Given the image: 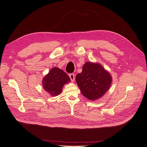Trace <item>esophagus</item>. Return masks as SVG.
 <instances>
[{
	"mask_svg": "<svg viewBox=\"0 0 147 147\" xmlns=\"http://www.w3.org/2000/svg\"><path fill=\"white\" fill-rule=\"evenodd\" d=\"M69 77H70L71 80L73 82L74 80H75V74H69Z\"/></svg>",
	"mask_w": 147,
	"mask_h": 147,
	"instance_id": "1",
	"label": "esophagus"
}]
</instances>
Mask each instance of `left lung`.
I'll return each mask as SVG.
<instances>
[{
    "mask_svg": "<svg viewBox=\"0 0 147 147\" xmlns=\"http://www.w3.org/2000/svg\"><path fill=\"white\" fill-rule=\"evenodd\" d=\"M112 77L98 63H86L82 72L76 76V82L82 94L90 100H96L103 96L109 89Z\"/></svg>",
    "mask_w": 147,
    "mask_h": 147,
    "instance_id": "1",
    "label": "left lung"
}]
</instances>
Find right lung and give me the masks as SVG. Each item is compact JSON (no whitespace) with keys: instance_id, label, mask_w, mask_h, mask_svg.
Listing matches in <instances>:
<instances>
[{"instance_id":"obj_1","label":"right lung","mask_w":147,"mask_h":147,"mask_svg":"<svg viewBox=\"0 0 147 147\" xmlns=\"http://www.w3.org/2000/svg\"><path fill=\"white\" fill-rule=\"evenodd\" d=\"M70 81L68 75L57 67L53 68L43 78L42 84L44 90L51 96L59 95L64 84Z\"/></svg>"}]
</instances>
